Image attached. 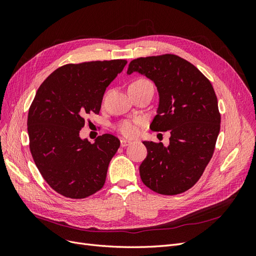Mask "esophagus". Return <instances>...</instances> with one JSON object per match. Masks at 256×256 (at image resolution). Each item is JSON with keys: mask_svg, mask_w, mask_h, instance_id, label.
<instances>
[{"mask_svg": "<svg viewBox=\"0 0 256 256\" xmlns=\"http://www.w3.org/2000/svg\"><path fill=\"white\" fill-rule=\"evenodd\" d=\"M130 144H131V142L128 141V140H125V138H122V140H120V146L122 147H126V146H128Z\"/></svg>", "mask_w": 256, "mask_h": 256, "instance_id": "obj_1", "label": "esophagus"}]
</instances>
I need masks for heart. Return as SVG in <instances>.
<instances>
[{
  "instance_id": "1",
  "label": "heart",
  "mask_w": 256,
  "mask_h": 256,
  "mask_svg": "<svg viewBox=\"0 0 256 256\" xmlns=\"http://www.w3.org/2000/svg\"><path fill=\"white\" fill-rule=\"evenodd\" d=\"M144 85H152V83L145 78H138L130 83L129 86H144ZM142 124L141 118H136L134 120H125L118 126L120 132L127 138H134L138 134V125Z\"/></svg>"
}]
</instances>
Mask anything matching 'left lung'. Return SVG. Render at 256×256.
Segmentation results:
<instances>
[{
	"mask_svg": "<svg viewBox=\"0 0 256 256\" xmlns=\"http://www.w3.org/2000/svg\"><path fill=\"white\" fill-rule=\"evenodd\" d=\"M134 72L154 81L159 92L150 129L171 131L168 147L143 142L141 180L160 194H180L196 184L214 154L221 122L216 92L194 65L175 54L136 58L127 74Z\"/></svg>",
	"mask_w": 256,
	"mask_h": 256,
	"instance_id": "left-lung-1",
	"label": "left lung"
}]
</instances>
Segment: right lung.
<instances>
[{
	"mask_svg": "<svg viewBox=\"0 0 256 256\" xmlns=\"http://www.w3.org/2000/svg\"><path fill=\"white\" fill-rule=\"evenodd\" d=\"M126 64V60L67 64L37 90L28 116L30 150L44 180L65 198H85L104 187L120 142L106 134L90 143L79 134L85 118L99 113L106 88Z\"/></svg>",
	"mask_w": 256,
	"mask_h": 256,
	"instance_id": "right-lung-1",
	"label": "right lung"
}]
</instances>
